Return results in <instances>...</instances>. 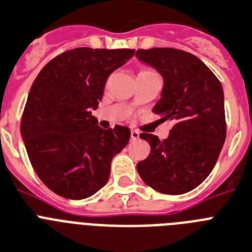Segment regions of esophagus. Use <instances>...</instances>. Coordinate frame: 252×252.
Returning a JSON list of instances; mask_svg holds the SVG:
<instances>
[{
  "label": "esophagus",
  "mask_w": 252,
  "mask_h": 252,
  "mask_svg": "<svg viewBox=\"0 0 252 252\" xmlns=\"http://www.w3.org/2000/svg\"><path fill=\"white\" fill-rule=\"evenodd\" d=\"M130 139H132V141H137V139H139V132H137V130H132V132H130Z\"/></svg>",
  "instance_id": "1"
}]
</instances>
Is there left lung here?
<instances>
[{"instance_id":"8db88e82","label":"left lung","mask_w":252,"mask_h":252,"mask_svg":"<svg viewBox=\"0 0 252 252\" xmlns=\"http://www.w3.org/2000/svg\"><path fill=\"white\" fill-rule=\"evenodd\" d=\"M135 57L162 76L161 99L152 111L172 123L163 141L150 133L139 135L151 152L137 171L157 191L184 194L208 178L226 139L222 85L198 57L184 50L139 49Z\"/></svg>"}]
</instances>
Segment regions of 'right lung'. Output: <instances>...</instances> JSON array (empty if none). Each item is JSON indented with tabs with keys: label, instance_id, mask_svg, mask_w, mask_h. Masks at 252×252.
Segmentation results:
<instances>
[{
	"label": "right lung",
	"instance_id": "1",
	"mask_svg": "<svg viewBox=\"0 0 252 252\" xmlns=\"http://www.w3.org/2000/svg\"><path fill=\"white\" fill-rule=\"evenodd\" d=\"M134 52L76 48L50 61L35 78L21 137L39 179L58 195L80 200L108 183L111 161L128 144L130 130L100 128L91 110L101 100L109 74Z\"/></svg>",
	"mask_w": 252,
	"mask_h": 252
}]
</instances>
